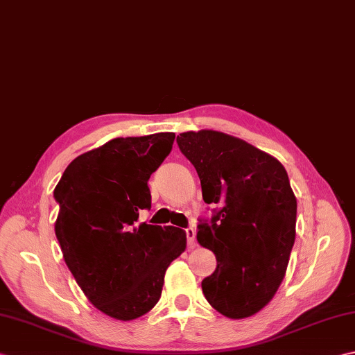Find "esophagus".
Masks as SVG:
<instances>
[{"label": "esophagus", "mask_w": 355, "mask_h": 355, "mask_svg": "<svg viewBox=\"0 0 355 355\" xmlns=\"http://www.w3.org/2000/svg\"><path fill=\"white\" fill-rule=\"evenodd\" d=\"M186 239H187V248L193 249L197 246V240H196V229L193 227H187L186 229Z\"/></svg>", "instance_id": "34e87169"}]
</instances>
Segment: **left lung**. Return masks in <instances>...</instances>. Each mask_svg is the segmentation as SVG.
Listing matches in <instances>:
<instances>
[{
  "label": "left lung",
  "mask_w": 355,
  "mask_h": 355,
  "mask_svg": "<svg viewBox=\"0 0 355 355\" xmlns=\"http://www.w3.org/2000/svg\"><path fill=\"white\" fill-rule=\"evenodd\" d=\"M177 143L198 173L205 203L220 205L198 225V243L217 257L201 289L225 317H251L272 300L294 246L297 200L288 172L223 132H184Z\"/></svg>",
  "instance_id": "8db88e82"
}]
</instances>
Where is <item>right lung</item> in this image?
Returning <instances> with one entry per match:
<instances>
[{
	"label": "right lung",
	"instance_id": "add662e5",
	"mask_svg": "<svg viewBox=\"0 0 355 355\" xmlns=\"http://www.w3.org/2000/svg\"><path fill=\"white\" fill-rule=\"evenodd\" d=\"M175 134L114 138L76 157L55 187V235L89 302L116 320L144 315L162 297L166 269L186 249V232L138 223L150 209L148 180Z\"/></svg>",
	"mask_w": 355,
	"mask_h": 355
}]
</instances>
